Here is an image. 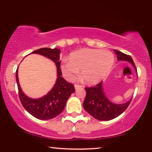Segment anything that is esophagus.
Here are the masks:
<instances>
[{"mask_svg":"<svg viewBox=\"0 0 152 152\" xmlns=\"http://www.w3.org/2000/svg\"><path fill=\"white\" fill-rule=\"evenodd\" d=\"M81 88H82V86H81V85L75 84V90H77V89H80Z\"/></svg>","mask_w":152,"mask_h":152,"instance_id":"1","label":"esophagus"}]
</instances>
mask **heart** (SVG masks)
Masks as SVG:
<instances>
[{
	"mask_svg": "<svg viewBox=\"0 0 152 152\" xmlns=\"http://www.w3.org/2000/svg\"><path fill=\"white\" fill-rule=\"evenodd\" d=\"M115 58L111 52L99 49H82L65 59L61 65L64 76L72 81L81 76L86 84H96L103 80L113 68Z\"/></svg>",
	"mask_w": 152,
	"mask_h": 152,
	"instance_id": "1",
	"label": "heart"
}]
</instances>
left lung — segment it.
<instances>
[{
	"label": "left lung",
	"mask_w": 152,
	"mask_h": 152,
	"mask_svg": "<svg viewBox=\"0 0 152 152\" xmlns=\"http://www.w3.org/2000/svg\"><path fill=\"white\" fill-rule=\"evenodd\" d=\"M113 50L117 55L118 61L129 62L136 70V66L131 56L116 50ZM85 90L86 95L83 103L84 109L95 119L102 121H108L119 116L127 109L132 99L131 98L124 104L112 102L104 92L102 82L99 83L94 87L85 88Z\"/></svg>",
	"instance_id": "1"
}]
</instances>
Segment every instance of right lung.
<instances>
[{
    "label": "right lung",
    "mask_w": 152,
    "mask_h": 152,
    "mask_svg": "<svg viewBox=\"0 0 152 152\" xmlns=\"http://www.w3.org/2000/svg\"><path fill=\"white\" fill-rule=\"evenodd\" d=\"M31 53L39 54L51 59L57 66V78L53 88L46 95L40 98L33 99L28 97L23 92L18 82L17 69L16 72V80L20 100L25 109L34 117L43 120L52 119L59 115L63 111L68 99L75 91L74 86L66 82L61 77V61H59L61 51L59 49L43 48L33 51Z\"/></svg>",
    "instance_id": "add662e5"
}]
</instances>
